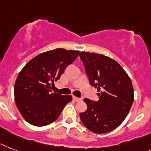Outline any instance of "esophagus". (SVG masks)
Here are the masks:
<instances>
[{
    "mask_svg": "<svg viewBox=\"0 0 151 151\" xmlns=\"http://www.w3.org/2000/svg\"><path fill=\"white\" fill-rule=\"evenodd\" d=\"M73 100H75L76 102H78V101L81 100L80 98H78V97H76V96H73Z\"/></svg>",
    "mask_w": 151,
    "mask_h": 151,
    "instance_id": "obj_1",
    "label": "esophagus"
}]
</instances>
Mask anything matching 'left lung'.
<instances>
[{
  "instance_id": "obj_1",
  "label": "left lung",
  "mask_w": 151,
  "mask_h": 151,
  "mask_svg": "<svg viewBox=\"0 0 151 151\" xmlns=\"http://www.w3.org/2000/svg\"><path fill=\"white\" fill-rule=\"evenodd\" d=\"M89 83L99 93V100L84 99L87 109L79 113L84 126L96 134L108 133L119 127L134 103L129 77L118 62L103 55L79 54Z\"/></svg>"
}]
</instances>
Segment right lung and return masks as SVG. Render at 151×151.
<instances>
[{"mask_svg":"<svg viewBox=\"0 0 151 151\" xmlns=\"http://www.w3.org/2000/svg\"><path fill=\"white\" fill-rule=\"evenodd\" d=\"M78 53L64 48L48 51L32 58L20 72L14 84V99L19 112L30 124H50L72 101V96L52 93L50 86L60 78Z\"/></svg>","mask_w":151,"mask_h":151,"instance_id":"add662e5","label":"right lung"}]
</instances>
